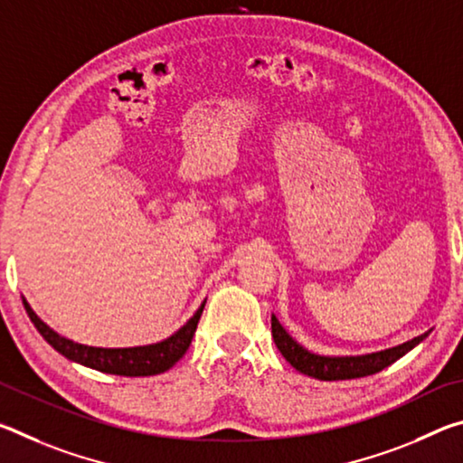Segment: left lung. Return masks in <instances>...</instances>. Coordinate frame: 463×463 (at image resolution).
I'll use <instances>...</instances> for the list:
<instances>
[{
  "mask_svg": "<svg viewBox=\"0 0 463 463\" xmlns=\"http://www.w3.org/2000/svg\"><path fill=\"white\" fill-rule=\"evenodd\" d=\"M271 335H273V341H276V347L279 349V354L284 355L286 362H289V365L296 367L298 372H302L304 375H310V378H317V380L333 382V380L364 378V375L382 372L383 367H388L390 364H394L396 359H401L404 354H409L414 345H419L429 333L414 336V339L406 341L402 345H396V347L392 349L378 351V354L351 355V357H326V355L312 354V351L304 349L300 343L294 341L273 315H271Z\"/></svg>",
  "mask_w": 463,
  "mask_h": 463,
  "instance_id": "8db88e82",
  "label": "left lung"
}]
</instances>
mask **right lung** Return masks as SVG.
Segmentation results:
<instances>
[{
  "mask_svg": "<svg viewBox=\"0 0 463 463\" xmlns=\"http://www.w3.org/2000/svg\"><path fill=\"white\" fill-rule=\"evenodd\" d=\"M24 308L28 312L30 320H33L38 333L44 336V341L52 345L61 355H65L71 362H77L81 365H88L91 370L114 373V375H128V378H138V375H155L167 372L169 367H174L179 359L185 355L187 347L192 345L195 326L202 317V307L195 310V315L187 320V323L179 328L175 335H171L169 339L155 343V345H143V347H127V349H104V347H90V345L75 343L71 339H65L57 331L43 323L36 317V312L30 308L26 300Z\"/></svg>",
  "mask_w": 463,
  "mask_h": 463,
  "instance_id": "obj_1",
  "label": "right lung"
}]
</instances>
